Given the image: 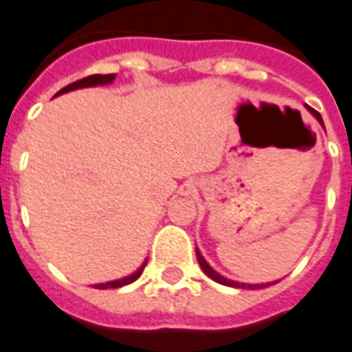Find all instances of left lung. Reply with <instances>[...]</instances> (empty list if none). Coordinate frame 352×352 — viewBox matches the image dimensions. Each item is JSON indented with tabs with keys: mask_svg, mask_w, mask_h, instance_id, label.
<instances>
[{
	"mask_svg": "<svg viewBox=\"0 0 352 352\" xmlns=\"http://www.w3.org/2000/svg\"><path fill=\"white\" fill-rule=\"evenodd\" d=\"M306 108H308L309 113H311V116H314L315 119H317V121H319V123L322 124V119H321V116H319V111L311 110L309 106H306ZM322 129H324V124H322ZM196 256H197V263H199V267H201V269H203V272L209 276L210 280H214V282L222 283V285H229V287H242V289H263V287H269V285H272V283H276V282H272V283H241V282H233V280H228V278H223V276L220 274V272H216V270L212 269V267H210L209 263L205 261V257L201 256V252H199V250H197V248H196Z\"/></svg>",
	"mask_w": 352,
	"mask_h": 352,
	"instance_id": "left-lung-1",
	"label": "left lung"
}]
</instances>
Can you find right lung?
<instances>
[{"label":"right lung","mask_w":352,"mask_h":352,"mask_svg":"<svg viewBox=\"0 0 352 352\" xmlns=\"http://www.w3.org/2000/svg\"><path fill=\"white\" fill-rule=\"evenodd\" d=\"M113 80H116V74H93V76H87V78H83V80H78V82L70 83V85L63 87V89L59 91V93H56V96L63 95V93H69V91L82 89V87L108 85V83H111ZM145 265H147V259L143 261V265L136 270V272H132V274L124 276V278H121V280H113V282H106V283H96V285H93V287H96V289H116V287H123V285H129V283L136 282L138 278L142 276L143 269H145Z\"/></svg>","instance_id":"obj_1"}]
</instances>
